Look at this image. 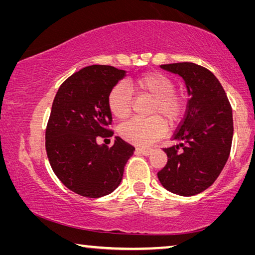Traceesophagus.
<instances>
[{"label": "esophagus", "instance_id": "34e87169", "mask_svg": "<svg viewBox=\"0 0 255 255\" xmlns=\"http://www.w3.org/2000/svg\"><path fill=\"white\" fill-rule=\"evenodd\" d=\"M136 150L138 153L143 154V155H149L150 153H152V148H146V147H138L136 148Z\"/></svg>", "mask_w": 255, "mask_h": 255}]
</instances>
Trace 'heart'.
Instances as JSON below:
<instances>
[{"mask_svg":"<svg viewBox=\"0 0 255 255\" xmlns=\"http://www.w3.org/2000/svg\"><path fill=\"white\" fill-rule=\"evenodd\" d=\"M137 96L153 99L148 119H130L118 128L123 139L137 146H148L166 131L165 120L169 126H174L184 111V99L175 91V84L169 76L158 72H148L137 76L130 82ZM132 94L128 86L119 82L112 86L108 94V108L117 119L127 118L131 112Z\"/></svg>","mask_w":255,"mask_h":255,"instance_id":"1","label":"heart"}]
</instances>
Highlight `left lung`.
Masks as SVG:
<instances>
[{
	"label": "left lung",
	"instance_id": "1",
	"mask_svg": "<svg viewBox=\"0 0 255 255\" xmlns=\"http://www.w3.org/2000/svg\"><path fill=\"white\" fill-rule=\"evenodd\" d=\"M185 82L190 99L187 112L172 139L163 148L167 163L158 172L159 182L180 196H195L213 184L230 156L233 111L225 90L209 70L195 63L161 65Z\"/></svg>",
	"mask_w": 255,
	"mask_h": 255
}]
</instances>
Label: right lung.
I'll return each mask as SVG.
<instances>
[{"instance_id": "right-lung-1", "label": "right lung", "mask_w": 255, "mask_h": 255, "mask_svg": "<svg viewBox=\"0 0 255 255\" xmlns=\"http://www.w3.org/2000/svg\"><path fill=\"white\" fill-rule=\"evenodd\" d=\"M125 76L114 66H88L56 93L46 128L47 156L56 176L80 196L99 198L114 191L135 150L120 137L111 147L98 144L100 137L114 135L108 94Z\"/></svg>"}]
</instances>
